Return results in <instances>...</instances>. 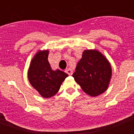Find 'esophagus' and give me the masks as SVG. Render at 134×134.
Masks as SVG:
<instances>
[{
  "mask_svg": "<svg viewBox=\"0 0 134 134\" xmlns=\"http://www.w3.org/2000/svg\"><path fill=\"white\" fill-rule=\"evenodd\" d=\"M65 72L67 73V74H68L69 75H72V70H71L70 68H67V69H66V70H65Z\"/></svg>",
  "mask_w": 134,
  "mask_h": 134,
  "instance_id": "1",
  "label": "esophagus"
}]
</instances>
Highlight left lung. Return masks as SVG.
I'll list each match as a JSON object with an SVG mask.
<instances>
[{"label":"left lung","instance_id":"left-lung-1","mask_svg":"<svg viewBox=\"0 0 134 134\" xmlns=\"http://www.w3.org/2000/svg\"><path fill=\"white\" fill-rule=\"evenodd\" d=\"M112 70L109 62L97 50H85L72 75L87 95L96 97L108 87Z\"/></svg>","mask_w":134,"mask_h":134}]
</instances>
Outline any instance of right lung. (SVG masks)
Listing matches in <instances>:
<instances>
[{
    "instance_id": "add662e5",
    "label": "right lung",
    "mask_w": 134,
    "mask_h": 134,
    "mask_svg": "<svg viewBox=\"0 0 134 134\" xmlns=\"http://www.w3.org/2000/svg\"><path fill=\"white\" fill-rule=\"evenodd\" d=\"M49 51H39L31 62L28 78L42 97L51 98L60 88L62 82L68 75L61 70H52L48 61Z\"/></svg>"
}]
</instances>
